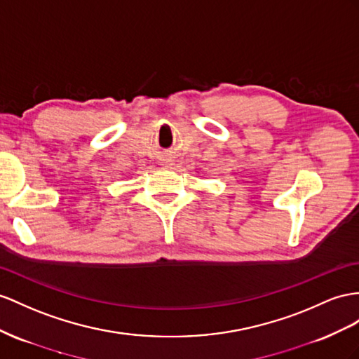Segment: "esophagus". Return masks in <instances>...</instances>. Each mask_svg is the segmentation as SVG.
<instances>
[{
    "label": "esophagus",
    "mask_w": 359,
    "mask_h": 359,
    "mask_svg": "<svg viewBox=\"0 0 359 359\" xmlns=\"http://www.w3.org/2000/svg\"><path fill=\"white\" fill-rule=\"evenodd\" d=\"M165 168H170V161L168 159H162V162H161Z\"/></svg>",
    "instance_id": "obj_1"
}]
</instances>
